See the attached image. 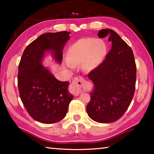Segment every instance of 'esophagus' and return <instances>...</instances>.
<instances>
[{
	"instance_id": "1",
	"label": "esophagus",
	"mask_w": 154,
	"mask_h": 154,
	"mask_svg": "<svg viewBox=\"0 0 154 154\" xmlns=\"http://www.w3.org/2000/svg\"><path fill=\"white\" fill-rule=\"evenodd\" d=\"M89 88L88 84V82H86L82 77H77L72 81L71 86L69 88L70 92L73 94L74 95H79V93L85 92Z\"/></svg>"
}]
</instances>
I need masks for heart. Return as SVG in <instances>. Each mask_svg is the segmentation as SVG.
<instances>
[{
    "label": "heart",
    "mask_w": 154,
    "mask_h": 154,
    "mask_svg": "<svg viewBox=\"0 0 154 154\" xmlns=\"http://www.w3.org/2000/svg\"><path fill=\"white\" fill-rule=\"evenodd\" d=\"M106 52L107 46L103 40L92 37L81 38L68 51L66 66L73 69L75 64H82L84 71H93L102 63Z\"/></svg>",
    "instance_id": "obj_1"
}]
</instances>
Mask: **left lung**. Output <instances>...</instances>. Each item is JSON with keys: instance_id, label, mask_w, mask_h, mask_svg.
I'll use <instances>...</instances> for the list:
<instances>
[{"instance_id": "8db88e82", "label": "left lung", "mask_w": 154, "mask_h": 154, "mask_svg": "<svg viewBox=\"0 0 154 154\" xmlns=\"http://www.w3.org/2000/svg\"><path fill=\"white\" fill-rule=\"evenodd\" d=\"M109 35L111 49L104 61L88 74L94 87L87 105L88 116L98 123H111L123 116L133 98L137 67L130 47L117 32L103 29L98 36Z\"/></svg>"}]
</instances>
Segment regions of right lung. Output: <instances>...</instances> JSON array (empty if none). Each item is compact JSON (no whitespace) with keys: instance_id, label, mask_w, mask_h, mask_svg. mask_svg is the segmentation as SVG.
Masks as SVG:
<instances>
[{"instance_id":"obj_1","label":"right lung","mask_w":154,"mask_h":154,"mask_svg":"<svg viewBox=\"0 0 154 154\" xmlns=\"http://www.w3.org/2000/svg\"><path fill=\"white\" fill-rule=\"evenodd\" d=\"M70 32L41 35L25 49L18 66L17 85L23 105L30 116L43 124H54L66 116L73 98L69 82H60L43 65L47 52L57 63L62 61V50Z\"/></svg>"}]
</instances>
